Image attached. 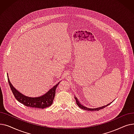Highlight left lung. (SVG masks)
I'll return each instance as SVG.
<instances>
[{"label": "left lung", "mask_w": 134, "mask_h": 134, "mask_svg": "<svg viewBox=\"0 0 134 134\" xmlns=\"http://www.w3.org/2000/svg\"><path fill=\"white\" fill-rule=\"evenodd\" d=\"M75 100H76V104L78 105V106L83 109V110H87V111H98L99 110H101V109H103L105 108H106L107 107H108L109 105H110L111 103H112V102L111 103H110V104H108V105H104V106H103V107H98V108H87L85 106H83V105H82L80 102L78 100V98H76V97H75Z\"/></svg>", "instance_id": "left-lung-1"}]
</instances>
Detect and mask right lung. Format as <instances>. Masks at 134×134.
Returning a JSON list of instances; mask_svg holds the SVG:
<instances>
[{
	"label": "right lung",
	"mask_w": 134,
	"mask_h": 134,
	"mask_svg": "<svg viewBox=\"0 0 134 134\" xmlns=\"http://www.w3.org/2000/svg\"><path fill=\"white\" fill-rule=\"evenodd\" d=\"M8 77V81L12 92L16 99L20 103L27 107L35 108L39 109H44L50 107L53 104L55 95V91L60 82L55 85L53 88L49 90L48 92L40 97H30L24 95L19 91L17 90L12 85Z\"/></svg>",
	"instance_id": "obj_1"
}]
</instances>
